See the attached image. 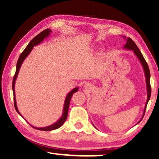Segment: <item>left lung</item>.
I'll return each mask as SVG.
<instances>
[{
	"label": "left lung",
	"instance_id": "8db88e82",
	"mask_svg": "<svg viewBox=\"0 0 159 159\" xmlns=\"http://www.w3.org/2000/svg\"><path fill=\"white\" fill-rule=\"evenodd\" d=\"M123 38H124V39L126 40V44L124 45V46H123V48H124V49H126V50H133V51L134 55H135L137 56V57L139 59V61H140V63L142 64V66H143L145 78H146L147 99L146 104H145V107H144V111H143V115H142V118H141V120L138 123H139V122L141 121L142 119L144 117L145 111H146L147 103L149 100L150 97H151V93H152V90H151V85H150V71H149V66H148V64L147 63V61H145L142 52H140V50H139V48H138V46H137V45L134 43V42L130 39V38H126V36H124Z\"/></svg>",
	"mask_w": 159,
	"mask_h": 159
}]
</instances>
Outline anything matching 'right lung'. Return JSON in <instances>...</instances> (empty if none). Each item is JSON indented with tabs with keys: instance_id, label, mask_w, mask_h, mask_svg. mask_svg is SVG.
Instances as JSON below:
<instances>
[{
	"instance_id": "add662e5",
	"label": "right lung",
	"mask_w": 159,
	"mask_h": 159,
	"mask_svg": "<svg viewBox=\"0 0 159 159\" xmlns=\"http://www.w3.org/2000/svg\"><path fill=\"white\" fill-rule=\"evenodd\" d=\"M50 33H52V30L50 29H47L43 31L42 32H41L39 34H38L36 37H34L33 39L31 40L30 41V43L28 44L27 46L25 49V50L23 51L21 53V55L19 57L17 62V66H16V71H15V74L14 76V78H13V80H12V90H13V95H14V105H15V108L16 109V111L20 114L21 117H23L21 115V114L19 111V110L17 109V102H16V99H15V81L17 80V78L18 76L19 71H20V69L22 64L24 60H25L26 57L30 54V52H31V50H33V48L34 46L36 45H39L41 43L42 41H43L44 39H46V38L49 36L50 34ZM79 87L74 88L73 90L68 93V95H66V98H65V101H64V107H63V113L62 115H61V118L59 119L57 122H55L53 124L46 126V127H43V128H36L34 127V126L30 125V123H28L29 125H30L32 128H34L36 130H43V131H50V130H55V129H57L60 127H61V125L64 124V123L65 122V120H66L67 118V115H68V111H69V103H70V100H71V98L73 94L74 93L77 92L79 90Z\"/></svg>"
}]
</instances>
